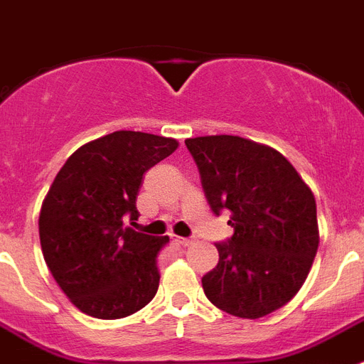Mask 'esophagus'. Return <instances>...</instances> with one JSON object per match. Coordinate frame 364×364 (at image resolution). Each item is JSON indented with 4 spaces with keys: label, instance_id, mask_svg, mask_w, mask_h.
I'll use <instances>...</instances> for the list:
<instances>
[{
    "label": "esophagus",
    "instance_id": "1",
    "mask_svg": "<svg viewBox=\"0 0 364 364\" xmlns=\"http://www.w3.org/2000/svg\"><path fill=\"white\" fill-rule=\"evenodd\" d=\"M177 242L187 248V246H192V244H194V239H177Z\"/></svg>",
    "mask_w": 364,
    "mask_h": 364
}]
</instances>
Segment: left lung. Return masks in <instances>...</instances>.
Masks as SVG:
<instances>
[{
	"instance_id": "8db88e82",
	"label": "left lung",
	"mask_w": 364,
	"mask_h": 364,
	"mask_svg": "<svg viewBox=\"0 0 364 364\" xmlns=\"http://www.w3.org/2000/svg\"><path fill=\"white\" fill-rule=\"evenodd\" d=\"M215 215L235 229L215 244L218 264L201 279L213 305L239 318H261L298 294L318 250L316 201L277 149L235 135L185 140Z\"/></svg>"
}]
</instances>
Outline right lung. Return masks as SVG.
I'll return each instance as SVG.
<instances>
[{"label": "right lung", "instance_id": "obj_1", "mask_svg": "<svg viewBox=\"0 0 364 364\" xmlns=\"http://www.w3.org/2000/svg\"><path fill=\"white\" fill-rule=\"evenodd\" d=\"M179 142L142 131H114L77 148L42 201L38 233L57 285L81 313L102 320L129 316L154 300L157 253L168 237L125 225L139 218L144 173Z\"/></svg>", "mask_w": 364, "mask_h": 364}]
</instances>
